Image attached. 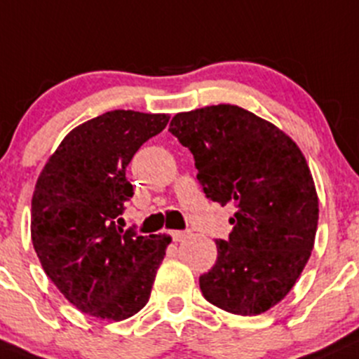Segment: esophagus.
<instances>
[{
	"label": "esophagus",
	"mask_w": 359,
	"mask_h": 359,
	"mask_svg": "<svg viewBox=\"0 0 359 359\" xmlns=\"http://www.w3.org/2000/svg\"><path fill=\"white\" fill-rule=\"evenodd\" d=\"M170 236H172V239L175 241V243H180V241H184L189 236V232H187V230H173V232H170Z\"/></svg>",
	"instance_id": "1"
}]
</instances>
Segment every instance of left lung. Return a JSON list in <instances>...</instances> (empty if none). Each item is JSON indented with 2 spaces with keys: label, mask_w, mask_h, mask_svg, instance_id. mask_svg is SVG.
Masks as SVG:
<instances>
[{
  "label": "left lung",
  "mask_w": 359,
  "mask_h": 359,
  "mask_svg": "<svg viewBox=\"0 0 359 359\" xmlns=\"http://www.w3.org/2000/svg\"><path fill=\"white\" fill-rule=\"evenodd\" d=\"M170 132L194 156L213 201L236 206L217 263L199 277L203 296L232 315L269 311L306 266L318 225V196L296 142L236 104L177 113Z\"/></svg>",
  "instance_id": "left-lung-1"
}]
</instances>
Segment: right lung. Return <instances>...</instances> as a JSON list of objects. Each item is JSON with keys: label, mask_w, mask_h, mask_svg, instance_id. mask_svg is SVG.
Here are the masks:
<instances>
[{"label": "right lung", "mask_w": 359, "mask_h": 359, "mask_svg": "<svg viewBox=\"0 0 359 359\" xmlns=\"http://www.w3.org/2000/svg\"><path fill=\"white\" fill-rule=\"evenodd\" d=\"M165 113L113 110L65 135L32 194L30 236L41 265L60 292L90 316L126 320L149 301L172 237L116 227L134 194L126 168Z\"/></svg>", "instance_id": "add662e5"}]
</instances>
